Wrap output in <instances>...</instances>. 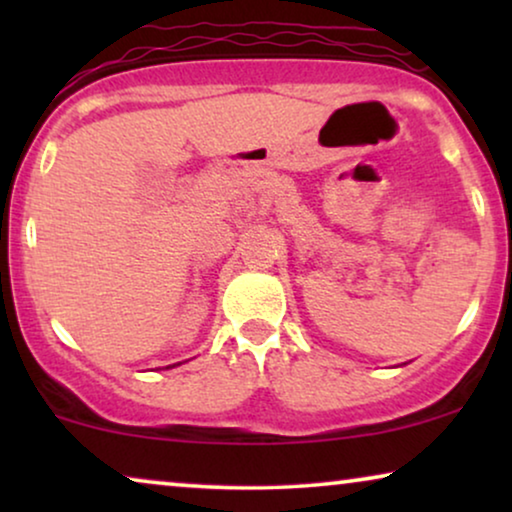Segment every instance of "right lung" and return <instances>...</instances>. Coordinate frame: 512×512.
Masks as SVG:
<instances>
[{"label":"right lung","mask_w":512,"mask_h":512,"mask_svg":"<svg viewBox=\"0 0 512 512\" xmlns=\"http://www.w3.org/2000/svg\"><path fill=\"white\" fill-rule=\"evenodd\" d=\"M167 368H170V366H167Z\"/></svg>","instance_id":"add662e5"}]
</instances>
